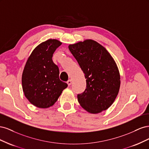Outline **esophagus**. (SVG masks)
<instances>
[{
	"mask_svg": "<svg viewBox=\"0 0 149 149\" xmlns=\"http://www.w3.org/2000/svg\"><path fill=\"white\" fill-rule=\"evenodd\" d=\"M71 79H69L68 81L66 82V83L68 84V86H70L71 84Z\"/></svg>",
	"mask_w": 149,
	"mask_h": 149,
	"instance_id": "esophagus-1",
	"label": "esophagus"
}]
</instances>
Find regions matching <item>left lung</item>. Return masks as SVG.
Returning <instances> with one entry per match:
<instances>
[{
  "label": "left lung",
  "instance_id": "left-lung-1",
  "mask_svg": "<svg viewBox=\"0 0 149 149\" xmlns=\"http://www.w3.org/2000/svg\"><path fill=\"white\" fill-rule=\"evenodd\" d=\"M68 48L86 79V88L77 96L81 106L92 114L106 110L115 101L120 88L119 72L113 58L93 40L70 45Z\"/></svg>",
  "mask_w": 149,
  "mask_h": 149
}]
</instances>
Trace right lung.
I'll list each match as a JSON object with an SVG mask.
<instances>
[{
	"mask_svg": "<svg viewBox=\"0 0 149 149\" xmlns=\"http://www.w3.org/2000/svg\"><path fill=\"white\" fill-rule=\"evenodd\" d=\"M61 43L49 39L36 47L26 61L22 73L23 91L31 104L40 108L53 106L68 84L59 78V68L52 57Z\"/></svg>",
	"mask_w": 149,
	"mask_h": 149,
	"instance_id": "add662e5",
	"label": "right lung"
}]
</instances>
